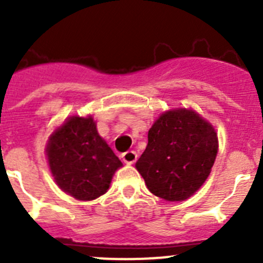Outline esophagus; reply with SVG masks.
<instances>
[{
    "mask_svg": "<svg viewBox=\"0 0 263 263\" xmlns=\"http://www.w3.org/2000/svg\"><path fill=\"white\" fill-rule=\"evenodd\" d=\"M122 160L124 161L126 164H134L135 161L137 160V154L136 151H126V153L122 154Z\"/></svg>",
    "mask_w": 263,
    "mask_h": 263,
    "instance_id": "1",
    "label": "esophagus"
}]
</instances>
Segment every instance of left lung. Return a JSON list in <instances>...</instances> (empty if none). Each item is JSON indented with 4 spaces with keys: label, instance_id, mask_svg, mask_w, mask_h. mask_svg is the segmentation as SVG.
Segmentation results:
<instances>
[{
    "label": "left lung",
    "instance_id": "1",
    "mask_svg": "<svg viewBox=\"0 0 263 263\" xmlns=\"http://www.w3.org/2000/svg\"><path fill=\"white\" fill-rule=\"evenodd\" d=\"M136 163L148 191L165 201H184L205 183L217 155V135L192 109L168 110L147 135Z\"/></svg>",
    "mask_w": 263,
    "mask_h": 263
}]
</instances>
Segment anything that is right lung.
I'll return each instance as SVG.
<instances>
[{"label":"right lung","instance_id":"add662e5","mask_svg":"<svg viewBox=\"0 0 263 263\" xmlns=\"http://www.w3.org/2000/svg\"><path fill=\"white\" fill-rule=\"evenodd\" d=\"M49 169L58 187L80 201L104 195L122 163L99 136L91 116H72L49 137Z\"/></svg>","mask_w":263,"mask_h":263}]
</instances>
